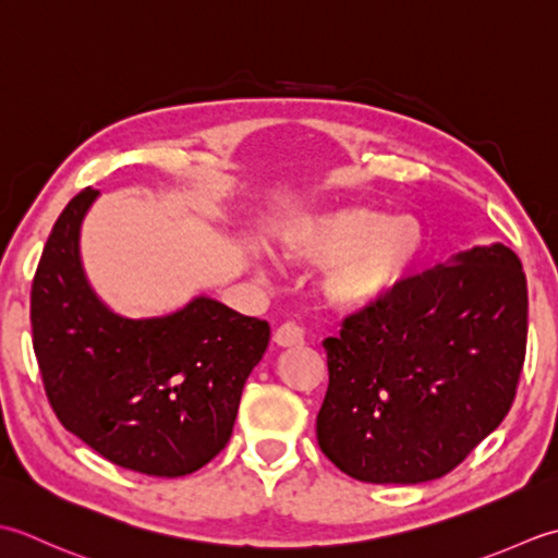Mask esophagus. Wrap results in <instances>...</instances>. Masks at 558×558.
<instances>
[{"mask_svg": "<svg viewBox=\"0 0 558 558\" xmlns=\"http://www.w3.org/2000/svg\"><path fill=\"white\" fill-rule=\"evenodd\" d=\"M303 339H305V327L295 320L281 323L275 332V342L279 347H299L303 344Z\"/></svg>", "mask_w": 558, "mask_h": 558, "instance_id": "1", "label": "esophagus"}]
</instances>
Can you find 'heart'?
Masks as SVG:
<instances>
[{"label": "heart", "instance_id": "heart-1", "mask_svg": "<svg viewBox=\"0 0 558 558\" xmlns=\"http://www.w3.org/2000/svg\"><path fill=\"white\" fill-rule=\"evenodd\" d=\"M428 250L426 226L412 214L368 207L317 214L283 238V253L301 265H332L325 291L342 308H366L402 287Z\"/></svg>", "mask_w": 558, "mask_h": 558}]
</instances>
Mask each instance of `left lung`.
<instances>
[{"mask_svg":"<svg viewBox=\"0 0 558 558\" xmlns=\"http://www.w3.org/2000/svg\"><path fill=\"white\" fill-rule=\"evenodd\" d=\"M317 446L368 484L448 474L513 407L527 279L513 250L472 247L347 315L327 337Z\"/></svg>","mask_w":558,"mask_h":558,"instance_id":"left-lung-1","label":"left lung"}]
</instances>
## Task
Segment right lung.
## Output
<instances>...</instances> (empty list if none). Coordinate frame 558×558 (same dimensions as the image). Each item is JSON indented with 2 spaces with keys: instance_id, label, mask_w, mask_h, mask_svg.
I'll return each mask as SVG.
<instances>
[{
  "instance_id": "add662e5",
  "label": "right lung",
  "mask_w": 558,
  "mask_h": 558,
  "mask_svg": "<svg viewBox=\"0 0 558 558\" xmlns=\"http://www.w3.org/2000/svg\"><path fill=\"white\" fill-rule=\"evenodd\" d=\"M98 190L54 221L31 287L33 351L52 412L112 464L185 476L231 438L241 392L269 344V325L199 299L128 320L96 299L78 259V229Z\"/></svg>"
}]
</instances>
